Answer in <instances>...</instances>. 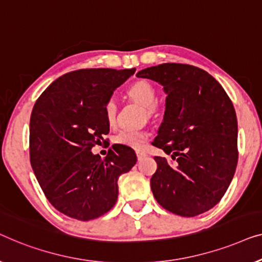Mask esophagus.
<instances>
[{"mask_svg": "<svg viewBox=\"0 0 262 262\" xmlns=\"http://www.w3.org/2000/svg\"><path fill=\"white\" fill-rule=\"evenodd\" d=\"M147 156V154L145 152H141V150H138L136 152V157H138V160H141L142 158H145Z\"/></svg>", "mask_w": 262, "mask_h": 262, "instance_id": "34e87169", "label": "esophagus"}]
</instances>
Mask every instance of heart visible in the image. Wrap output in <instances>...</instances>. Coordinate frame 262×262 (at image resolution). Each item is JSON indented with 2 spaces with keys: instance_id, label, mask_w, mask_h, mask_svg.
<instances>
[{
  "instance_id": "1",
  "label": "heart",
  "mask_w": 262,
  "mask_h": 262,
  "mask_svg": "<svg viewBox=\"0 0 262 262\" xmlns=\"http://www.w3.org/2000/svg\"><path fill=\"white\" fill-rule=\"evenodd\" d=\"M127 95L142 105L143 108H148V112H152V106L157 102V90L152 83L148 80H136L132 83L127 88ZM117 113L116 103L110 99L104 105V116L106 122L113 124L115 122ZM148 139V133L146 130H136V129H123L117 133L114 138V142L120 143V145L132 147V148H141L146 140Z\"/></svg>"
}]
</instances>
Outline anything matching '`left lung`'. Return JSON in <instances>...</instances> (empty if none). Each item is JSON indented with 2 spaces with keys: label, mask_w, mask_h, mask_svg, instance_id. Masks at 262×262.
Here are the masks:
<instances>
[{
  "label": "left lung",
  "mask_w": 262,
  "mask_h": 262,
  "mask_svg": "<svg viewBox=\"0 0 262 262\" xmlns=\"http://www.w3.org/2000/svg\"><path fill=\"white\" fill-rule=\"evenodd\" d=\"M167 95L152 142L172 160L154 157L150 189L158 203L184 217L201 215L224 196L237 165V120L222 85L200 68L166 62L141 70Z\"/></svg>",
  "instance_id": "8db88e82"
}]
</instances>
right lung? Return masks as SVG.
I'll return each mask as SVG.
<instances>
[{
  "label": "right lung",
  "mask_w": 262,
  "mask_h": 262,
  "mask_svg": "<svg viewBox=\"0 0 262 262\" xmlns=\"http://www.w3.org/2000/svg\"><path fill=\"white\" fill-rule=\"evenodd\" d=\"M135 69H84L65 73L35 102L29 122V157L39 185L64 215L90 221L119 196L117 180L136 164L130 147L115 143L102 159L91 148L109 133L104 105Z\"/></svg>",
  "instance_id": "add662e5"
}]
</instances>
